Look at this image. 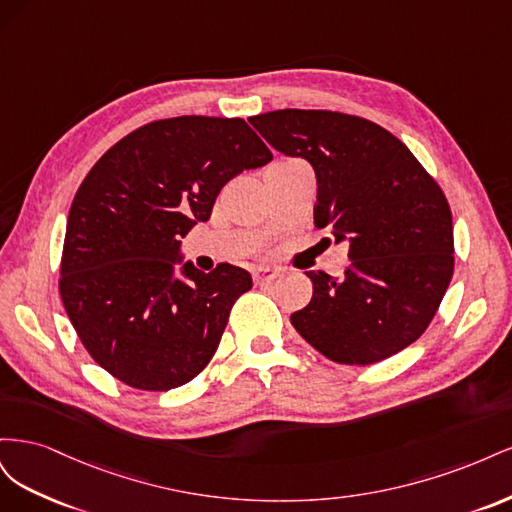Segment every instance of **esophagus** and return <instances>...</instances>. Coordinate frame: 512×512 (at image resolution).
<instances>
[{"mask_svg": "<svg viewBox=\"0 0 512 512\" xmlns=\"http://www.w3.org/2000/svg\"><path fill=\"white\" fill-rule=\"evenodd\" d=\"M280 275H282V271L277 269V267H258L254 271V280H256V284H269V282L275 280V277H280Z\"/></svg>", "mask_w": 512, "mask_h": 512, "instance_id": "1", "label": "esophagus"}]
</instances>
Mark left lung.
Returning <instances> with one entry per match:
<instances>
[{
    "mask_svg": "<svg viewBox=\"0 0 512 512\" xmlns=\"http://www.w3.org/2000/svg\"><path fill=\"white\" fill-rule=\"evenodd\" d=\"M288 158L312 164L314 220L348 243L344 277L305 271L312 301L292 327L327 359L371 365L425 333L453 277V218L438 183L367 119L284 108L247 119Z\"/></svg>",
    "mask_w": 512,
    "mask_h": 512,
    "instance_id": "left-lung-1",
    "label": "left lung"
}]
</instances>
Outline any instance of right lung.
Instances as JSON below:
<instances>
[{"instance_id": "right-lung-1", "label": "right lung", "mask_w": 512, "mask_h": 512, "mask_svg": "<svg viewBox=\"0 0 512 512\" xmlns=\"http://www.w3.org/2000/svg\"><path fill=\"white\" fill-rule=\"evenodd\" d=\"M273 160L243 119L183 115L134 130L89 170L68 213L59 292L102 369L141 391L196 378L252 275L183 262L181 239L224 185Z\"/></svg>"}]
</instances>
